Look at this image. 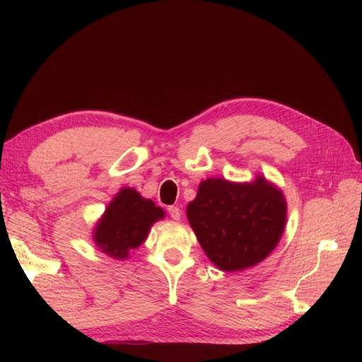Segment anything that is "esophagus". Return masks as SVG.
Listing matches in <instances>:
<instances>
[{
  "mask_svg": "<svg viewBox=\"0 0 362 362\" xmlns=\"http://www.w3.org/2000/svg\"><path fill=\"white\" fill-rule=\"evenodd\" d=\"M168 213L173 218V221H180V218H181V210L178 206H169Z\"/></svg>",
  "mask_w": 362,
  "mask_h": 362,
  "instance_id": "esophagus-1",
  "label": "esophagus"
}]
</instances>
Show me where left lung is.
Instances as JSON below:
<instances>
[{
	"label": "left lung",
	"instance_id": "1",
	"mask_svg": "<svg viewBox=\"0 0 362 362\" xmlns=\"http://www.w3.org/2000/svg\"><path fill=\"white\" fill-rule=\"evenodd\" d=\"M187 218L213 264L238 272L258 264L276 247L287 222V202L261 175L252 182L208 178L187 205Z\"/></svg>",
	"mask_w": 362,
	"mask_h": 362
}]
</instances>
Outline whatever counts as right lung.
I'll list each match as a JSON object with an SVG mask.
<instances>
[{"instance_id": "obj_1", "label": "right lung", "mask_w": 362, "mask_h": 362, "mask_svg": "<svg viewBox=\"0 0 362 362\" xmlns=\"http://www.w3.org/2000/svg\"><path fill=\"white\" fill-rule=\"evenodd\" d=\"M164 217L161 206L129 187L120 190L105 208L93 229V242L116 259L128 258L129 250L145 242L151 226Z\"/></svg>"}]
</instances>
